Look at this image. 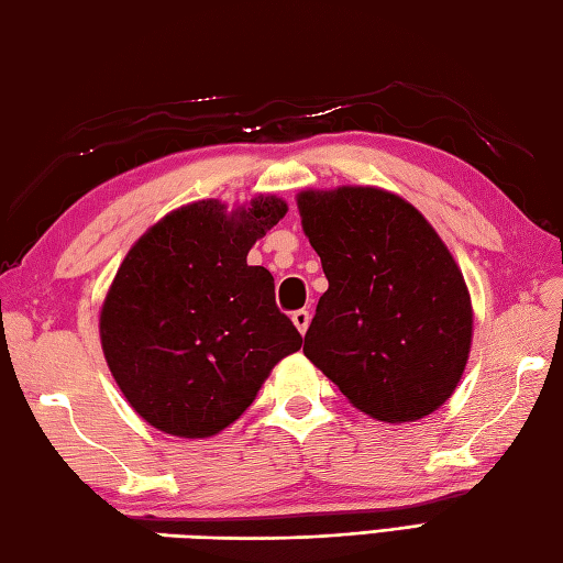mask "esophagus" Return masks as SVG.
Instances as JSON below:
<instances>
[{"label":"esophagus","instance_id":"esophagus-1","mask_svg":"<svg viewBox=\"0 0 563 563\" xmlns=\"http://www.w3.org/2000/svg\"><path fill=\"white\" fill-rule=\"evenodd\" d=\"M291 321H294V325L299 328V333L303 335L306 331H309V323H311V313L306 311V309H299V311H294L291 313Z\"/></svg>","mask_w":563,"mask_h":563}]
</instances>
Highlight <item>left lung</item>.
Instances as JSON below:
<instances>
[{"mask_svg": "<svg viewBox=\"0 0 563 563\" xmlns=\"http://www.w3.org/2000/svg\"><path fill=\"white\" fill-rule=\"evenodd\" d=\"M296 203L328 279L303 355L377 421L437 411L461 382L473 338L471 294L449 247L389 190H303Z\"/></svg>", "mask_w": 563, "mask_h": 563, "instance_id": "left-lung-1", "label": "left lung"}]
</instances>
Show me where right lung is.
Here are the masks:
<instances>
[{"label": "right lung", "instance_id": "add662e5", "mask_svg": "<svg viewBox=\"0 0 563 563\" xmlns=\"http://www.w3.org/2000/svg\"><path fill=\"white\" fill-rule=\"evenodd\" d=\"M286 216L277 196L228 213L198 200L126 252L104 296L100 341L132 409L154 429L208 439L242 417L301 333L274 301V277L247 252Z\"/></svg>", "mask_w": 563, "mask_h": 563}]
</instances>
